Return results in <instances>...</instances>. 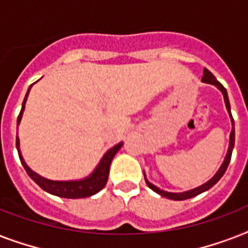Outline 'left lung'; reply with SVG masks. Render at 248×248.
Returning a JSON list of instances; mask_svg holds the SVG:
<instances>
[{"label": "left lung", "instance_id": "8db88e82", "mask_svg": "<svg viewBox=\"0 0 248 248\" xmlns=\"http://www.w3.org/2000/svg\"><path fill=\"white\" fill-rule=\"evenodd\" d=\"M202 82L204 83H210V85H214L216 86L217 89L221 91L224 96V101H225V107H227V110L229 113V117H231V121H232V131H231V138H229V148H228V152H227V155H225V158H224V162L221 163L220 166V169L217 170V172L214 175V176L210 179L208 181H206L204 184L200 185V186H197L194 189H190V190H186V192H181V193H172V192H166V190H162V189H159L158 186H155L151 183V181L148 180L147 176H145V173H144V179H145V183L152 190H155V193H158L159 196L166 197V198H169V200H173V201H183V200H188V198H193V197L198 196L201 193L206 192L210 188H212L214 185L217 183V181L221 179L225 171L228 169V165L231 162V158H232V152H233V148H234V139H235V132H234V120H233V117H232V112H231V103H229V97H228V93L225 87H224L221 83L215 78V76L212 75L211 72L208 71L204 68L203 69V77H202Z\"/></svg>", "mask_w": 248, "mask_h": 248}]
</instances>
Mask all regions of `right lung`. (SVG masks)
<instances>
[{"label": "right lung", "instance_id": "add662e5", "mask_svg": "<svg viewBox=\"0 0 248 248\" xmlns=\"http://www.w3.org/2000/svg\"><path fill=\"white\" fill-rule=\"evenodd\" d=\"M32 86H29L28 91L25 93L24 100H23V104H21V110L19 113V117H17V126L20 124L21 117H23V112H24L25 103H27V99H28L29 91L32 89ZM122 141L118 143L117 145H114L113 148H110L109 151H107L103 158L100 159V162L97 163V166L93 169V171L90 173L89 176L83 177V179H79V180H69V181H58V180H50V179H46V177L41 176L37 172H34L31 167H29L27 163H25L23 155H21L20 152V141H19V138L16 136V149L17 153H19V158H20V162L23 165V167L25 169L27 173L29 175V177L32 179L36 184H38L41 188L44 189L45 192L50 193V194H54V196L62 197V198H86V197H91L93 194H96L97 192H100L101 189L104 188L107 181H108V175H109V167H110V163H112L113 157L116 155V153L121 149L122 147Z\"/></svg>", "mask_w": 248, "mask_h": 248}]
</instances>
